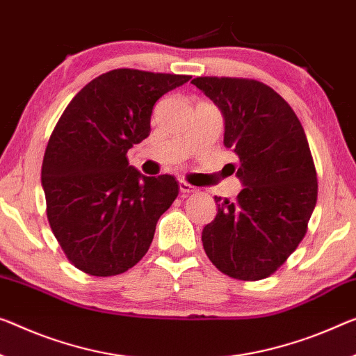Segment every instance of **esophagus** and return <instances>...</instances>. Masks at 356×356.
<instances>
[{"instance_id": "esophagus-1", "label": "esophagus", "mask_w": 356, "mask_h": 356, "mask_svg": "<svg viewBox=\"0 0 356 356\" xmlns=\"http://www.w3.org/2000/svg\"><path fill=\"white\" fill-rule=\"evenodd\" d=\"M179 191H181L183 194H191V193H195V188L193 184L186 183L184 179H179Z\"/></svg>"}]
</instances>
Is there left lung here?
<instances>
[{
	"label": "left lung",
	"instance_id": "1",
	"mask_svg": "<svg viewBox=\"0 0 356 356\" xmlns=\"http://www.w3.org/2000/svg\"><path fill=\"white\" fill-rule=\"evenodd\" d=\"M191 83L221 109L224 146L238 156L245 186L235 202L215 197L204 250L226 275L262 280L298 248L315 209L318 183L307 136L293 108L259 81L200 76Z\"/></svg>",
	"mask_w": 356,
	"mask_h": 356
}]
</instances>
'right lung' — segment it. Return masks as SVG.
<instances>
[{
	"label": "right lung",
	"mask_w": 356,
	"mask_h": 356,
	"mask_svg": "<svg viewBox=\"0 0 356 356\" xmlns=\"http://www.w3.org/2000/svg\"><path fill=\"white\" fill-rule=\"evenodd\" d=\"M191 76L119 68L84 86L49 138L41 168L46 213L71 264L111 277L138 262L179 193L172 175L145 177L127 151L151 132L159 98Z\"/></svg>",
	"instance_id": "1"
}]
</instances>
